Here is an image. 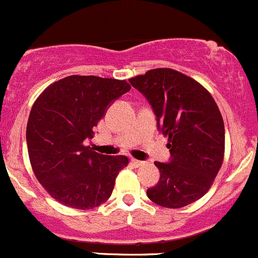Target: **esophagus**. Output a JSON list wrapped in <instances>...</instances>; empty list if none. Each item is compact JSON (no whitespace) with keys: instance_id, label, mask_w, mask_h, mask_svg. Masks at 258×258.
I'll return each mask as SVG.
<instances>
[{"instance_id":"1","label":"esophagus","mask_w":258,"mask_h":258,"mask_svg":"<svg viewBox=\"0 0 258 258\" xmlns=\"http://www.w3.org/2000/svg\"><path fill=\"white\" fill-rule=\"evenodd\" d=\"M132 164L134 165V167H142V165H144V162H142V160H138V159H134V158H132Z\"/></svg>"}]
</instances>
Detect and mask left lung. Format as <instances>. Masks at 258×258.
Wrapping results in <instances>:
<instances>
[{"mask_svg":"<svg viewBox=\"0 0 258 258\" xmlns=\"http://www.w3.org/2000/svg\"><path fill=\"white\" fill-rule=\"evenodd\" d=\"M129 81L152 105L170 152L169 163H154L160 178L148 198L165 208L196 202L212 187L224 158V124L215 99L173 69H153Z\"/></svg>","mask_w":258,"mask_h":258,"instance_id":"obj_1","label":"left lung"}]
</instances>
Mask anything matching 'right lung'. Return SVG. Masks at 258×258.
I'll return each instance as SVG.
<instances>
[{"label":"right lung","mask_w":258,"mask_h":258,"mask_svg":"<svg viewBox=\"0 0 258 258\" xmlns=\"http://www.w3.org/2000/svg\"><path fill=\"white\" fill-rule=\"evenodd\" d=\"M130 88L125 80L71 75L48 85L32 105L26 128L30 163L61 205L90 210L110 198L129 159L99 154L85 140L94 137L108 106Z\"/></svg>","instance_id":"1"}]
</instances>
